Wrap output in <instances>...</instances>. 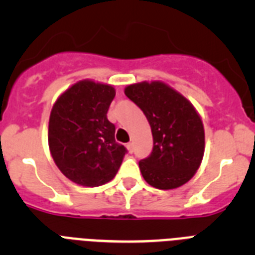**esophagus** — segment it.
I'll return each instance as SVG.
<instances>
[{"mask_svg":"<svg viewBox=\"0 0 255 255\" xmlns=\"http://www.w3.org/2000/svg\"><path fill=\"white\" fill-rule=\"evenodd\" d=\"M126 148H128V150H129L130 153L134 152V144H132V143H128V144H126Z\"/></svg>","mask_w":255,"mask_h":255,"instance_id":"34e87169","label":"esophagus"}]
</instances>
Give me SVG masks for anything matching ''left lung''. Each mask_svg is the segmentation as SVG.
I'll return each instance as SVG.
<instances>
[{
    "instance_id": "left-lung-1",
    "label": "left lung",
    "mask_w": 255,
    "mask_h": 255,
    "mask_svg": "<svg viewBox=\"0 0 255 255\" xmlns=\"http://www.w3.org/2000/svg\"><path fill=\"white\" fill-rule=\"evenodd\" d=\"M126 97L147 117L153 149L139 161L144 180L167 190L184 185L199 168L204 153V129L199 115L186 98L163 83H138Z\"/></svg>"
}]
</instances>
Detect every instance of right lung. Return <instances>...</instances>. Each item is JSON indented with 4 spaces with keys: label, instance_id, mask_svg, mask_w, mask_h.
<instances>
[{
    "label": "right lung",
    "instance_id": "add662e5",
    "mask_svg": "<svg viewBox=\"0 0 255 255\" xmlns=\"http://www.w3.org/2000/svg\"><path fill=\"white\" fill-rule=\"evenodd\" d=\"M111 85L83 80L56 101L49 116L48 144L53 161L67 179L83 186L111 181L128 149L115 140L107 119L115 98Z\"/></svg>",
    "mask_w": 255,
    "mask_h": 255
}]
</instances>
